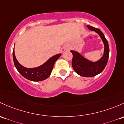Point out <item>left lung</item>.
Listing matches in <instances>:
<instances>
[{"label": "left lung", "instance_id": "obj_1", "mask_svg": "<svg viewBox=\"0 0 124 124\" xmlns=\"http://www.w3.org/2000/svg\"><path fill=\"white\" fill-rule=\"evenodd\" d=\"M87 28L99 35L104 44V52L101 58L96 62L87 59L79 52L71 50L73 58L72 66L74 71L79 75L84 77H92L98 75L103 71L108 63L109 55V47L108 42L103 33L99 28H94L90 25H87Z\"/></svg>", "mask_w": 124, "mask_h": 124}]
</instances>
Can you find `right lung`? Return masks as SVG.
Wrapping results in <instances>:
<instances>
[{
	"instance_id": "right-lung-1",
	"label": "right lung",
	"mask_w": 124,
	"mask_h": 124,
	"mask_svg": "<svg viewBox=\"0 0 124 124\" xmlns=\"http://www.w3.org/2000/svg\"><path fill=\"white\" fill-rule=\"evenodd\" d=\"M61 54V53H59L53 56L41 65L32 68L24 67L19 63L15 57L14 49L13 50V59L15 68L22 76L32 81H40L45 80L50 76L54 63L59 58Z\"/></svg>"
}]
</instances>
